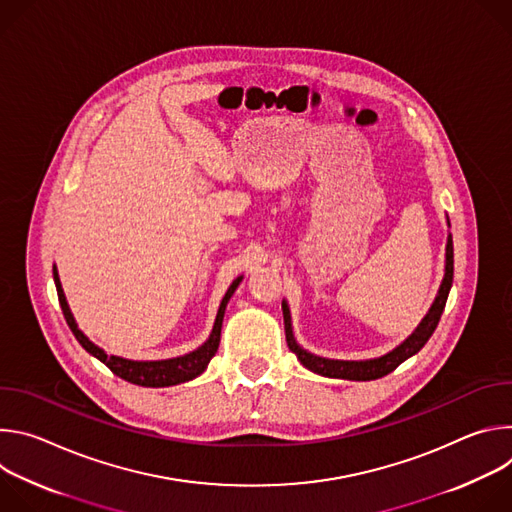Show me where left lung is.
I'll return each instance as SVG.
<instances>
[{
	"label": "left lung",
	"mask_w": 512,
	"mask_h": 512,
	"mask_svg": "<svg viewBox=\"0 0 512 512\" xmlns=\"http://www.w3.org/2000/svg\"><path fill=\"white\" fill-rule=\"evenodd\" d=\"M448 227H450V218H448ZM454 281V241L452 233H448V243H446V267H444V279L440 283V289H437V296L423 316V320L417 324V328L393 350H389L383 356L377 358H364V360H338V358H326L318 356L304 346L298 344L294 336V326H291V316H289V306L283 300L281 310H283V322H285V338L289 350L298 356V360L304 364V367L316 375L328 377V379H346V381H375L381 379L389 373H393L401 362H405L409 356L417 354L433 330L437 328V322L442 318V312L448 302V294L452 289Z\"/></svg>",
	"instance_id": "1"
}]
</instances>
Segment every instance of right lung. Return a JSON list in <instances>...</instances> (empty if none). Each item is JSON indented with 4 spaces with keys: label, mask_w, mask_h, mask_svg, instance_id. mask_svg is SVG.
<instances>
[{
    "label": "right lung",
    "mask_w": 512,
    "mask_h": 512,
    "mask_svg": "<svg viewBox=\"0 0 512 512\" xmlns=\"http://www.w3.org/2000/svg\"><path fill=\"white\" fill-rule=\"evenodd\" d=\"M52 275H54V285H56V291H58V302H60L62 314L66 318L68 328L79 340V344L89 354L99 358L105 364V367H109L117 377L129 381L133 385H141V387H172V385L192 381V379H196L198 375H202L206 371L210 358L218 350V342H221V328H223V318H225L227 304L233 298L239 283L243 281V275H241L231 283L221 306H218L216 320H214L210 336L196 350H192L188 354H182V356H174V358H162V360H133V358H123V356H117V354H107L101 346H97L93 340H89V336L79 328L75 316H72V312L68 308L56 265L52 267Z\"/></svg>",
    "instance_id": "add662e5"
}]
</instances>
